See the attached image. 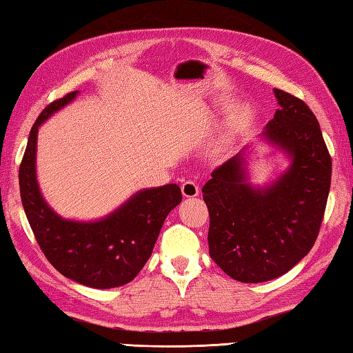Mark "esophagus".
<instances>
[{"label": "esophagus", "instance_id": "1", "mask_svg": "<svg viewBox=\"0 0 353 353\" xmlns=\"http://www.w3.org/2000/svg\"><path fill=\"white\" fill-rule=\"evenodd\" d=\"M181 192H183L184 196H186V199H194V196L200 194V188L195 181L186 180L181 184Z\"/></svg>", "mask_w": 353, "mask_h": 353}]
</instances>
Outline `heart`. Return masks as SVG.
Instances as JSON below:
<instances>
[{
	"instance_id": "b5f03b06",
	"label": "heart",
	"mask_w": 353,
	"mask_h": 353,
	"mask_svg": "<svg viewBox=\"0 0 353 353\" xmlns=\"http://www.w3.org/2000/svg\"><path fill=\"white\" fill-rule=\"evenodd\" d=\"M230 147H231V136L225 133L220 134L211 147V157L215 159L225 157L228 150H230Z\"/></svg>"
}]
</instances>
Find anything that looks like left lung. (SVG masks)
<instances>
[{"mask_svg": "<svg viewBox=\"0 0 353 353\" xmlns=\"http://www.w3.org/2000/svg\"><path fill=\"white\" fill-rule=\"evenodd\" d=\"M279 103L262 136L285 152L290 167L256 188L242 152L217 167L205 188L209 256L228 276L257 283L292 270L312 250L324 219L332 158L308 105L274 88Z\"/></svg>", "mask_w": 353, "mask_h": 353, "instance_id": "1", "label": "left lung"}]
</instances>
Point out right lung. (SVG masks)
Returning <instances> with one entry per match:
<instances>
[{
  "mask_svg": "<svg viewBox=\"0 0 353 353\" xmlns=\"http://www.w3.org/2000/svg\"><path fill=\"white\" fill-rule=\"evenodd\" d=\"M79 91L49 103L30 128L20 165L21 203L41 251L68 279L91 288H114L132 282L152 256L167 215L183 200L176 184L142 189L107 217L66 220L43 199L35 172L39 127L74 101Z\"/></svg>",
  "mask_w": 353,
  "mask_h": 353,
  "instance_id": "right-lung-1",
  "label": "right lung"
}]
</instances>
